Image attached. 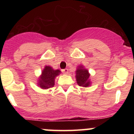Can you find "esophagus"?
Returning <instances> with one entry per match:
<instances>
[{"label": "esophagus", "mask_w": 134, "mask_h": 134, "mask_svg": "<svg viewBox=\"0 0 134 134\" xmlns=\"http://www.w3.org/2000/svg\"><path fill=\"white\" fill-rule=\"evenodd\" d=\"M62 72H63V74H67L68 73V69H62Z\"/></svg>", "instance_id": "esophagus-1"}]
</instances>
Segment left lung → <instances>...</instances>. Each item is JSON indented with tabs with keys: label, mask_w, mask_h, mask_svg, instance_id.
I'll return each mask as SVG.
<instances>
[{
	"label": "left lung",
	"mask_w": 134,
	"mask_h": 134,
	"mask_svg": "<svg viewBox=\"0 0 134 134\" xmlns=\"http://www.w3.org/2000/svg\"><path fill=\"white\" fill-rule=\"evenodd\" d=\"M90 74L88 70L85 69L83 66H79L76 71V78L78 86L82 87H88L91 85L90 80Z\"/></svg>",
	"instance_id": "8db88e82"
}]
</instances>
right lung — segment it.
<instances>
[{"label":"right lung","mask_w":134,"mask_h":134,"mask_svg":"<svg viewBox=\"0 0 134 134\" xmlns=\"http://www.w3.org/2000/svg\"><path fill=\"white\" fill-rule=\"evenodd\" d=\"M61 73L59 70H54L50 66H45L39 78L38 86L42 89H48L54 87L55 78Z\"/></svg>","instance_id":"obj_1"}]
</instances>
